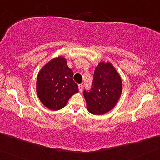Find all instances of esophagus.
<instances>
[{"label": "esophagus", "instance_id": "34e87169", "mask_svg": "<svg viewBox=\"0 0 160 160\" xmlns=\"http://www.w3.org/2000/svg\"><path fill=\"white\" fill-rule=\"evenodd\" d=\"M82 90H83V85L79 84L78 85V91H79V92H82Z\"/></svg>", "mask_w": 160, "mask_h": 160}]
</instances>
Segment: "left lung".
<instances>
[{"instance_id": "8db88e82", "label": "left lung", "mask_w": 160, "mask_h": 160, "mask_svg": "<svg viewBox=\"0 0 160 160\" xmlns=\"http://www.w3.org/2000/svg\"><path fill=\"white\" fill-rule=\"evenodd\" d=\"M122 92L121 77L109 62H100L96 67L92 87L83 91L87 107L91 114H104L117 104Z\"/></svg>"}]
</instances>
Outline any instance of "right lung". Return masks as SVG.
I'll return each mask as SVG.
<instances>
[{"mask_svg": "<svg viewBox=\"0 0 160 160\" xmlns=\"http://www.w3.org/2000/svg\"><path fill=\"white\" fill-rule=\"evenodd\" d=\"M73 76L63 56L53 58L43 66L37 77L36 92L45 107L55 111L65 107L70 97L78 92Z\"/></svg>", "mask_w": 160, "mask_h": 160, "instance_id": "obj_1", "label": "right lung"}]
</instances>
